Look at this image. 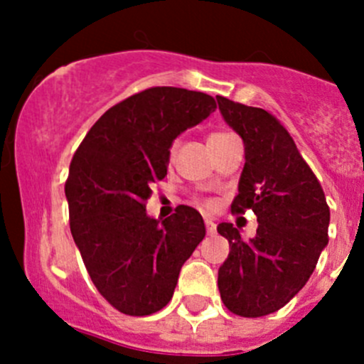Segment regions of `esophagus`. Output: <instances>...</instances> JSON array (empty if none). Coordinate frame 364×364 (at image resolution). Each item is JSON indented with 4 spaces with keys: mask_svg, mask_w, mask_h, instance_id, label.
<instances>
[{
    "mask_svg": "<svg viewBox=\"0 0 364 364\" xmlns=\"http://www.w3.org/2000/svg\"><path fill=\"white\" fill-rule=\"evenodd\" d=\"M204 223H205V232H208L209 236H213V234L216 232V223L213 222L211 218H205Z\"/></svg>",
    "mask_w": 364,
    "mask_h": 364,
    "instance_id": "34e87169",
    "label": "esophagus"
}]
</instances>
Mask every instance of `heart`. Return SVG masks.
<instances>
[{"label":"heart","mask_w":364,"mask_h":364,"mask_svg":"<svg viewBox=\"0 0 364 364\" xmlns=\"http://www.w3.org/2000/svg\"><path fill=\"white\" fill-rule=\"evenodd\" d=\"M225 135H229V134H223V132H215V134H211V135H209V139H208V142L209 141H216V139H222V137H225ZM174 149H176V146H172V149H171V151L172 153H174ZM204 205H205V208H211V203H204Z\"/></svg>","instance_id":"heart-1"}]
</instances>
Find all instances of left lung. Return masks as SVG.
<instances>
[{
    "mask_svg": "<svg viewBox=\"0 0 364 364\" xmlns=\"http://www.w3.org/2000/svg\"><path fill=\"white\" fill-rule=\"evenodd\" d=\"M216 100L243 139L247 159L230 211L252 209L259 222L250 241L232 223L216 227L230 247L218 269L220 297L240 317H264L285 306L314 273L329 241V205L317 176L273 114L225 97Z\"/></svg>",
    "mask_w": 364,
    "mask_h": 364,
    "instance_id": "8db88e82",
    "label": "left lung"
}]
</instances>
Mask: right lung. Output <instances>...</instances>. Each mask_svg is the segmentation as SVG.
I'll return each mask as SVG.
<instances>
[{
	"instance_id": "obj_1",
	"label": "right lung",
	"mask_w": 364,
	"mask_h": 364,
	"mask_svg": "<svg viewBox=\"0 0 364 364\" xmlns=\"http://www.w3.org/2000/svg\"><path fill=\"white\" fill-rule=\"evenodd\" d=\"M215 109V98L200 91L148 87L102 114L70 161L73 241L95 287L121 314L161 310L204 240L199 211L181 204L160 222L146 215V203L167 174L172 141Z\"/></svg>"
}]
</instances>
